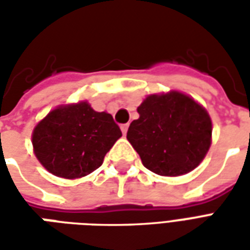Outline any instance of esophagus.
Instances as JSON below:
<instances>
[{
  "label": "esophagus",
  "instance_id": "34e87169",
  "mask_svg": "<svg viewBox=\"0 0 250 250\" xmlns=\"http://www.w3.org/2000/svg\"><path fill=\"white\" fill-rule=\"evenodd\" d=\"M120 130H122V132H123V135H125V134H127V131H128V125H120Z\"/></svg>",
  "mask_w": 250,
  "mask_h": 250
}]
</instances>
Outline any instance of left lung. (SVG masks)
<instances>
[{
	"label": "left lung",
	"mask_w": 250,
	"mask_h": 250,
	"mask_svg": "<svg viewBox=\"0 0 250 250\" xmlns=\"http://www.w3.org/2000/svg\"><path fill=\"white\" fill-rule=\"evenodd\" d=\"M138 114L127 139L150 171L179 177L204 161L211 145V119L191 96L179 91L148 95Z\"/></svg>",
	"instance_id": "1"
}]
</instances>
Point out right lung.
<instances>
[{
	"label": "right lung",
	"mask_w": 250,
	"mask_h": 250,
	"mask_svg": "<svg viewBox=\"0 0 250 250\" xmlns=\"http://www.w3.org/2000/svg\"><path fill=\"white\" fill-rule=\"evenodd\" d=\"M120 136L111 114L79 102L59 105L41 119L32 134V145L36 158L49 173L77 179L100 167Z\"/></svg>",
	"instance_id": "right-lung-1"
}]
</instances>
